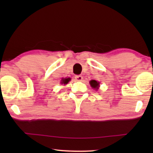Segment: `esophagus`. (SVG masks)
Segmentation results:
<instances>
[{
    "label": "esophagus",
    "instance_id": "34e87169",
    "mask_svg": "<svg viewBox=\"0 0 153 153\" xmlns=\"http://www.w3.org/2000/svg\"><path fill=\"white\" fill-rule=\"evenodd\" d=\"M75 79H76V81H80L83 79V76H81V75H76V76H75Z\"/></svg>",
    "mask_w": 153,
    "mask_h": 153
}]
</instances>
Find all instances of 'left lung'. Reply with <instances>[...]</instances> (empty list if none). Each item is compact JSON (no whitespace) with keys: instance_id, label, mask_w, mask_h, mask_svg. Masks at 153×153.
Listing matches in <instances>:
<instances>
[{"instance_id":"8db88e82","label":"left lung","mask_w":153,"mask_h":153,"mask_svg":"<svg viewBox=\"0 0 153 153\" xmlns=\"http://www.w3.org/2000/svg\"><path fill=\"white\" fill-rule=\"evenodd\" d=\"M90 84H91L92 88L95 89H98V87H99V82H97L95 80H92L90 81Z\"/></svg>"}]
</instances>
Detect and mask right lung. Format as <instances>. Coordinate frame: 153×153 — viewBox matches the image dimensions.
Wrapping results in <instances>:
<instances>
[{
    "label": "right lung",
    "mask_w": 153,
    "mask_h": 153,
    "mask_svg": "<svg viewBox=\"0 0 153 153\" xmlns=\"http://www.w3.org/2000/svg\"><path fill=\"white\" fill-rule=\"evenodd\" d=\"M70 80V78H66V79H62L61 83H63V84H67L69 82V81Z\"/></svg>",
    "instance_id": "add662e5"
}]
</instances>
